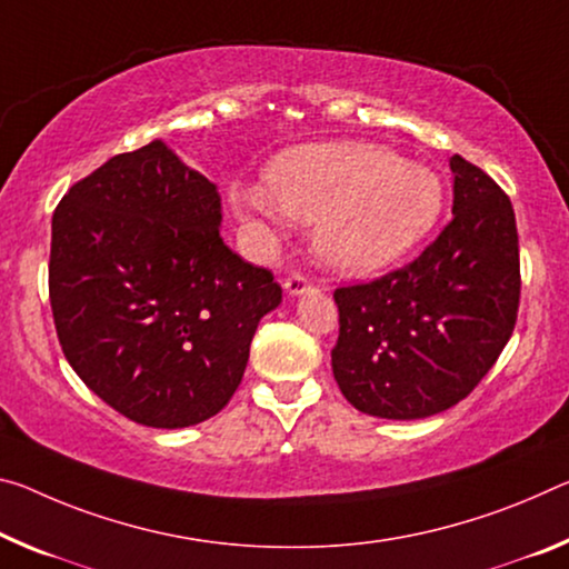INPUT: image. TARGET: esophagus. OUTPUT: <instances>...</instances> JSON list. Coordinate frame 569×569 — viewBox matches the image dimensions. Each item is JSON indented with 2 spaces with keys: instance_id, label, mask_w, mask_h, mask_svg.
Wrapping results in <instances>:
<instances>
[{
  "instance_id": "esophagus-1",
  "label": "esophagus",
  "mask_w": 569,
  "mask_h": 569,
  "mask_svg": "<svg viewBox=\"0 0 569 569\" xmlns=\"http://www.w3.org/2000/svg\"><path fill=\"white\" fill-rule=\"evenodd\" d=\"M283 286H286V291L291 293V296H301L306 291H311L313 281L306 273H301V270H293V273H288Z\"/></svg>"
}]
</instances>
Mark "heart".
Listing matches in <instances>:
<instances>
[{"instance_id":"b5f03b06","label":"heart","mask_w":569,"mask_h":569,"mask_svg":"<svg viewBox=\"0 0 569 569\" xmlns=\"http://www.w3.org/2000/svg\"><path fill=\"white\" fill-rule=\"evenodd\" d=\"M242 214L317 224L321 260L341 273H372L428 236L443 207L430 169L372 143H317L283 151L266 189L236 192Z\"/></svg>"}]
</instances>
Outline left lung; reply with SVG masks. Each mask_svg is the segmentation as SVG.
Masks as SVG:
<instances>
[{
    "mask_svg": "<svg viewBox=\"0 0 569 569\" xmlns=\"http://www.w3.org/2000/svg\"><path fill=\"white\" fill-rule=\"evenodd\" d=\"M453 220L408 266L339 286L331 372L359 412L418 420L473 392L517 327L519 232L507 192L450 159Z\"/></svg>",
    "mask_w": 569,
    "mask_h": 569,
    "instance_id": "8db88e82",
    "label": "left lung"
}]
</instances>
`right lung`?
I'll use <instances>...</instances> for the list:
<instances>
[{
	"instance_id": "1",
	"label": "right lung",
	"mask_w": 569,
	"mask_h": 569,
	"mask_svg": "<svg viewBox=\"0 0 569 569\" xmlns=\"http://www.w3.org/2000/svg\"><path fill=\"white\" fill-rule=\"evenodd\" d=\"M220 194L161 141L108 159L52 212L50 306L62 355L139 426L220 412L258 321L281 303L268 268L220 238Z\"/></svg>"
}]
</instances>
